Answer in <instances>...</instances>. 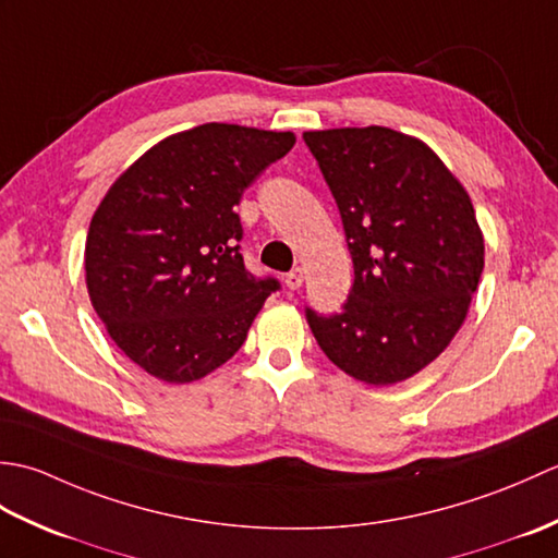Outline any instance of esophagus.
I'll use <instances>...</instances> for the list:
<instances>
[{
  "label": "esophagus",
  "instance_id": "esophagus-1",
  "mask_svg": "<svg viewBox=\"0 0 558 558\" xmlns=\"http://www.w3.org/2000/svg\"><path fill=\"white\" fill-rule=\"evenodd\" d=\"M302 282H304V272H302L300 268L290 270L288 276H286V286H288L290 290H300V288H302Z\"/></svg>",
  "mask_w": 558,
  "mask_h": 558
}]
</instances>
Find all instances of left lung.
<instances>
[{
  "label": "left lung",
  "mask_w": 558,
  "mask_h": 558,
  "mask_svg": "<svg viewBox=\"0 0 558 558\" xmlns=\"http://www.w3.org/2000/svg\"><path fill=\"white\" fill-rule=\"evenodd\" d=\"M333 194L354 266L342 312L306 310L318 348L369 386L422 372L465 322L484 236L456 174L424 141L388 126L304 132Z\"/></svg>",
  "instance_id": "obj_1"
}]
</instances>
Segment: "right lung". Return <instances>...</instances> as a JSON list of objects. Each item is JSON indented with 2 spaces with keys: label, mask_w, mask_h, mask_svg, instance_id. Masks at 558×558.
Instances as JSON below:
<instances>
[{
  "label": "right lung",
  "mask_w": 558,
  "mask_h": 558,
  "mask_svg": "<svg viewBox=\"0 0 558 558\" xmlns=\"http://www.w3.org/2000/svg\"><path fill=\"white\" fill-rule=\"evenodd\" d=\"M292 132L201 124L162 138L117 177L90 220L86 286L114 345L165 384L216 372L242 348L276 278L240 254L244 189Z\"/></svg>",
  "instance_id": "1"
}]
</instances>
